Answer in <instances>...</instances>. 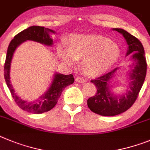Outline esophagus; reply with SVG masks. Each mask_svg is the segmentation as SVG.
I'll list each match as a JSON object with an SVG mask.
<instances>
[{"label": "esophagus", "mask_w": 150, "mask_h": 150, "mask_svg": "<svg viewBox=\"0 0 150 150\" xmlns=\"http://www.w3.org/2000/svg\"><path fill=\"white\" fill-rule=\"evenodd\" d=\"M75 81L78 82V83H84V82H86V79L81 78V77H78L75 79Z\"/></svg>", "instance_id": "34e87169"}]
</instances>
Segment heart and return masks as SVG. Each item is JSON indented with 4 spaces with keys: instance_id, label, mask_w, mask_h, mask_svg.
Segmentation results:
<instances>
[{
    "instance_id": "heart-1",
    "label": "heart",
    "mask_w": 150,
    "mask_h": 150,
    "mask_svg": "<svg viewBox=\"0 0 150 150\" xmlns=\"http://www.w3.org/2000/svg\"><path fill=\"white\" fill-rule=\"evenodd\" d=\"M57 53L69 65L74 64L75 60H82V69L90 76L105 73L120 56V48L115 43L107 37L94 35H72L68 39L67 48L60 46Z\"/></svg>"
}]
</instances>
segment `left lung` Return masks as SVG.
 I'll list each match as a JSON object with an SVG mask.
<instances>
[{
  "label": "left lung",
  "mask_w": 150,
  "mask_h": 150,
  "mask_svg": "<svg viewBox=\"0 0 150 150\" xmlns=\"http://www.w3.org/2000/svg\"><path fill=\"white\" fill-rule=\"evenodd\" d=\"M123 36L128 45L126 56L132 55V69L129 74V86L124 95H114L110 91L109 83L115 76L120 68L98 77L91 82L96 85L97 92L95 96L87 100L88 108L95 114L106 117L118 115L130 108L137 99L146 74V61L142 43L136 37L121 28H113Z\"/></svg>",
  "instance_id": "left-lung-1"
}]
</instances>
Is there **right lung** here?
<instances>
[{
	"label": "right lung",
	"mask_w": 150,
	"mask_h": 150,
	"mask_svg": "<svg viewBox=\"0 0 150 150\" xmlns=\"http://www.w3.org/2000/svg\"><path fill=\"white\" fill-rule=\"evenodd\" d=\"M51 33H54L55 32L48 28H45L44 27H30L15 36L8 46L4 63V78L6 85L9 89L13 99L18 105V107L32 114H42L52 110L57 103V101L61 95L63 89L69 85L73 83L75 81L72 74L63 75L60 73H55L52 84L48 90L43 95H42L39 99L32 102L23 100L22 98L18 97L15 93L13 85L10 83L9 72H10L12 59L16 49L18 45L27 40H32L48 46H52L53 45V40L50 37L49 34Z\"/></svg>",
	"instance_id": "1"
}]
</instances>
